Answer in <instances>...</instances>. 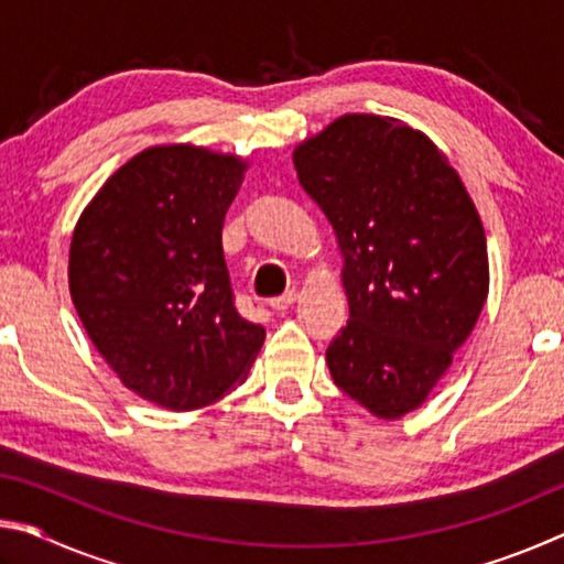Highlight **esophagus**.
<instances>
[{
	"label": "esophagus",
	"instance_id": "34e87169",
	"mask_svg": "<svg viewBox=\"0 0 564 564\" xmlns=\"http://www.w3.org/2000/svg\"><path fill=\"white\" fill-rule=\"evenodd\" d=\"M295 299H299V293H295V291H285L283 295H279V299H271L269 305H271L273 311L281 313V311H289L291 305L295 303Z\"/></svg>",
	"mask_w": 564,
	"mask_h": 564
}]
</instances>
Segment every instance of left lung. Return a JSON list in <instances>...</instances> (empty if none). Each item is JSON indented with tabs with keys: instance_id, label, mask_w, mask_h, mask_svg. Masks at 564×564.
Segmentation results:
<instances>
[{
	"instance_id": "8db88e82",
	"label": "left lung",
	"mask_w": 564,
	"mask_h": 564,
	"mask_svg": "<svg viewBox=\"0 0 564 564\" xmlns=\"http://www.w3.org/2000/svg\"><path fill=\"white\" fill-rule=\"evenodd\" d=\"M336 231L350 318L326 360L386 420L425 403L488 299V243L457 171L425 133L346 113L293 151Z\"/></svg>"
}]
</instances>
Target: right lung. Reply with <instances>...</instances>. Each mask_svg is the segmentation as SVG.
Masks as SVG:
<instances>
[{"mask_svg": "<svg viewBox=\"0 0 564 564\" xmlns=\"http://www.w3.org/2000/svg\"><path fill=\"white\" fill-rule=\"evenodd\" d=\"M246 161L188 144L127 161L74 228L69 291L121 383L169 410L212 405L248 376L265 330L241 318L221 228Z\"/></svg>", "mask_w": 564, "mask_h": 564, "instance_id": "right-lung-1", "label": "right lung"}]
</instances>
